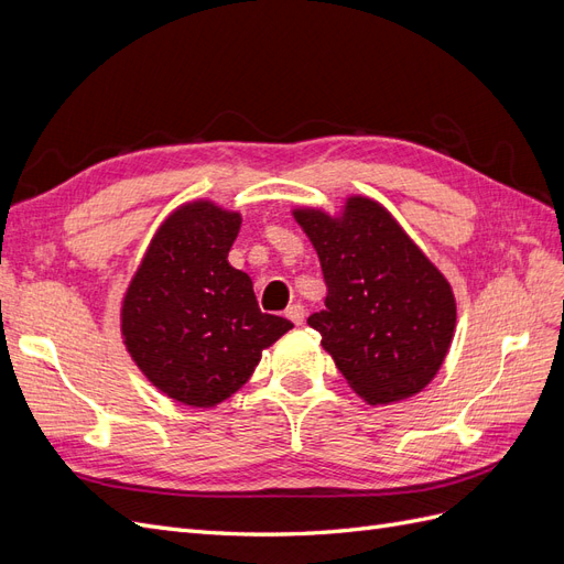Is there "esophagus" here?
Returning a JSON list of instances; mask_svg holds the SVG:
<instances>
[{"label":"esophagus","instance_id":"1","mask_svg":"<svg viewBox=\"0 0 564 564\" xmlns=\"http://www.w3.org/2000/svg\"><path fill=\"white\" fill-rule=\"evenodd\" d=\"M284 315H286L289 319H292V322L296 324V327H299V324H303V319H305V308H303L301 303H294V305H289Z\"/></svg>","mask_w":564,"mask_h":564}]
</instances>
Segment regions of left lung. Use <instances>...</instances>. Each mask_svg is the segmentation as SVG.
I'll use <instances>...</instances> for the list:
<instances>
[{
    "mask_svg": "<svg viewBox=\"0 0 564 564\" xmlns=\"http://www.w3.org/2000/svg\"><path fill=\"white\" fill-rule=\"evenodd\" d=\"M294 218L327 282V308L308 317L322 348L367 404L416 395L454 338L456 301L445 275L369 197H348L340 216L294 209Z\"/></svg>",
    "mask_w": 564,
    "mask_h": 564,
    "instance_id": "left-lung-1",
    "label": "left lung"
}]
</instances>
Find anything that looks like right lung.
I'll use <instances>...</instances> for the list:
<instances>
[{
	"label": "right lung",
	"mask_w": 564,
	"mask_h": 564,
	"mask_svg": "<svg viewBox=\"0 0 564 564\" xmlns=\"http://www.w3.org/2000/svg\"><path fill=\"white\" fill-rule=\"evenodd\" d=\"M242 216L187 202L158 228L122 301V338L166 398L209 409L240 390L261 352L294 327L261 313L251 278L228 263Z\"/></svg>",
	"instance_id": "1"
}]
</instances>
